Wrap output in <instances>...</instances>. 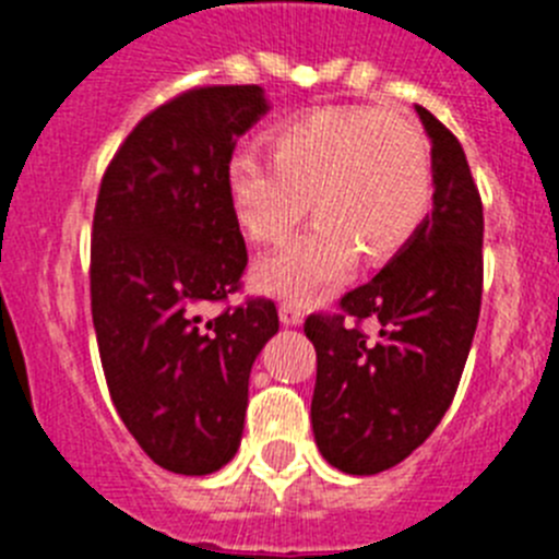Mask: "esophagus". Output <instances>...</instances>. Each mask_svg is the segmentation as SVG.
I'll use <instances>...</instances> for the list:
<instances>
[{
    "label": "esophagus",
    "mask_w": 559,
    "mask_h": 559,
    "mask_svg": "<svg viewBox=\"0 0 559 559\" xmlns=\"http://www.w3.org/2000/svg\"><path fill=\"white\" fill-rule=\"evenodd\" d=\"M280 322H283L285 328H299V324L305 322V310L296 308V305L290 302H283L280 305Z\"/></svg>",
    "instance_id": "34e87169"
}]
</instances>
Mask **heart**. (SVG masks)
<instances>
[{
  "label": "heart",
  "instance_id": "1",
  "mask_svg": "<svg viewBox=\"0 0 559 559\" xmlns=\"http://www.w3.org/2000/svg\"><path fill=\"white\" fill-rule=\"evenodd\" d=\"M271 158L235 153L226 195L257 243L288 235L313 206L316 224L251 269L254 290L313 305L338 288L364 251L383 263L412 243L433 195L426 133L408 117L369 106H322L269 133Z\"/></svg>",
  "mask_w": 559,
  "mask_h": 559
}]
</instances>
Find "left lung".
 Here are the masks:
<instances>
[{
    "label": "left lung",
    "mask_w": 559,
    "mask_h": 559,
    "mask_svg": "<svg viewBox=\"0 0 559 559\" xmlns=\"http://www.w3.org/2000/svg\"><path fill=\"white\" fill-rule=\"evenodd\" d=\"M431 140L433 210L412 243L349 290L341 310L378 318L381 338L343 316H308L316 347V445L349 476H374L417 451L445 417L481 310L484 212L459 140L414 106Z\"/></svg>",
    "instance_id": "8db88e82"
}]
</instances>
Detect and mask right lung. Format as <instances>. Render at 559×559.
I'll return each mask as SVG.
<instances>
[{"instance_id": "obj_1", "label": "right lung", "mask_w": 559, "mask_h": 559, "mask_svg": "<svg viewBox=\"0 0 559 559\" xmlns=\"http://www.w3.org/2000/svg\"><path fill=\"white\" fill-rule=\"evenodd\" d=\"M271 108L260 86H206L128 133L92 226V322L117 414L153 462L221 471L240 448L251 364L280 330L269 299L201 324L240 288L246 243L226 195L235 142Z\"/></svg>"}]
</instances>
